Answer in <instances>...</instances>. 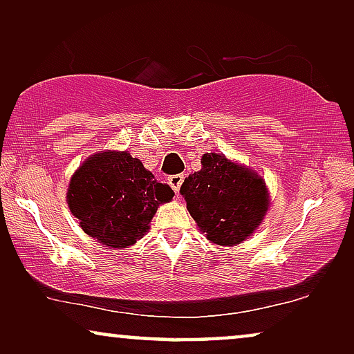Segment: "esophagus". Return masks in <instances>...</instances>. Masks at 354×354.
<instances>
[{"mask_svg": "<svg viewBox=\"0 0 354 354\" xmlns=\"http://www.w3.org/2000/svg\"><path fill=\"white\" fill-rule=\"evenodd\" d=\"M167 182H169V185L172 187V190L176 192V193H178V190H180V187H182V183H183V176H182V174H176V176H169L167 177Z\"/></svg>", "mask_w": 354, "mask_h": 354, "instance_id": "34e87169", "label": "esophagus"}]
</instances>
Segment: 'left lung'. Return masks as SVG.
Returning <instances> with one entry per match:
<instances>
[{
  "instance_id": "obj_1",
  "label": "left lung",
  "mask_w": 354,
  "mask_h": 354,
  "mask_svg": "<svg viewBox=\"0 0 354 354\" xmlns=\"http://www.w3.org/2000/svg\"><path fill=\"white\" fill-rule=\"evenodd\" d=\"M201 171L185 178L180 193L207 240L239 245L258 229L268 211V188L258 174L217 153L201 158Z\"/></svg>"
}]
</instances>
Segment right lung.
Here are the masks:
<instances>
[{
	"instance_id": "add662e5",
	"label": "right lung",
	"mask_w": 354,
	"mask_h": 354,
	"mask_svg": "<svg viewBox=\"0 0 354 354\" xmlns=\"http://www.w3.org/2000/svg\"><path fill=\"white\" fill-rule=\"evenodd\" d=\"M172 196V188L158 182L137 158L108 151L79 167L67 203L86 235L109 248H125L142 239L158 206Z\"/></svg>"
}]
</instances>
